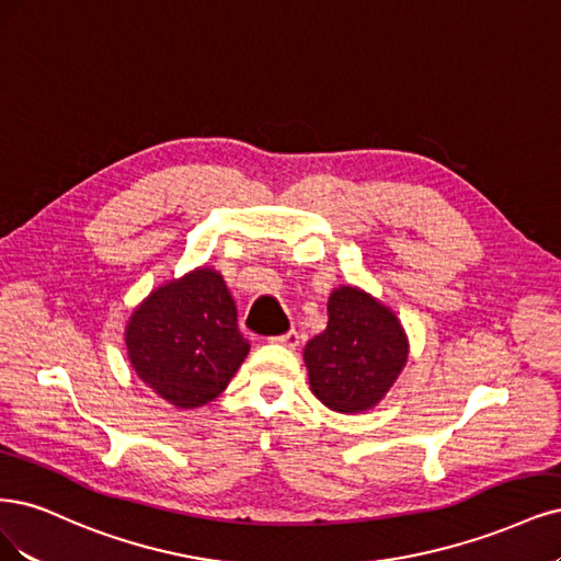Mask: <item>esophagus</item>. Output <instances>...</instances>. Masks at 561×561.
I'll list each match as a JSON object with an SVG mask.
<instances>
[{
    "label": "esophagus",
    "mask_w": 561,
    "mask_h": 561,
    "mask_svg": "<svg viewBox=\"0 0 561 561\" xmlns=\"http://www.w3.org/2000/svg\"><path fill=\"white\" fill-rule=\"evenodd\" d=\"M272 341H274V343H280V345H285V347H297V345H299V334H297L295 330H289V332H285V334H280V336H272Z\"/></svg>",
    "instance_id": "obj_1"
}]
</instances>
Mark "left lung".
Here are the masks:
<instances>
[{
    "mask_svg": "<svg viewBox=\"0 0 561 561\" xmlns=\"http://www.w3.org/2000/svg\"><path fill=\"white\" fill-rule=\"evenodd\" d=\"M327 311V330L304 351L311 390L339 413L371 409L409 357L401 324L390 308L357 287L334 289Z\"/></svg>",
    "mask_w": 561,
    "mask_h": 561,
    "instance_id": "obj_1",
    "label": "left lung"
}]
</instances>
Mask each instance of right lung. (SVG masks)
Returning <instances> with one entry per match:
<instances>
[{
  "label": "right lung",
  "instance_id": "right-lung-1",
  "mask_svg": "<svg viewBox=\"0 0 561 561\" xmlns=\"http://www.w3.org/2000/svg\"><path fill=\"white\" fill-rule=\"evenodd\" d=\"M125 339L134 371L179 409L216 399L250 351L234 299L210 268L156 289L129 318Z\"/></svg>",
  "mask_w": 561,
  "mask_h": 561
}]
</instances>
